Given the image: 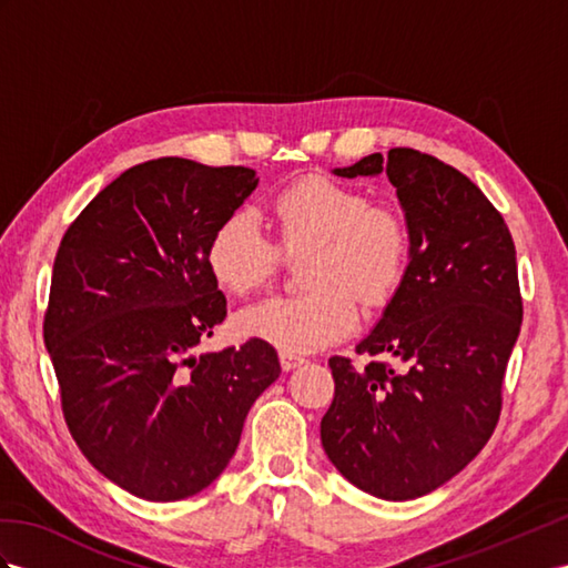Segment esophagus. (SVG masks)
Returning a JSON list of instances; mask_svg holds the SVG:
<instances>
[{
    "instance_id": "34e87169",
    "label": "esophagus",
    "mask_w": 568,
    "mask_h": 568,
    "mask_svg": "<svg viewBox=\"0 0 568 568\" xmlns=\"http://www.w3.org/2000/svg\"><path fill=\"white\" fill-rule=\"evenodd\" d=\"M278 359H281V367H283V372H293V369H297V367H302V365H304V357L293 355V353H281V355H278Z\"/></svg>"
}]
</instances>
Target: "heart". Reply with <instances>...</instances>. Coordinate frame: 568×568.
<instances>
[{
    "label": "heart",
    "instance_id": "heart-1",
    "mask_svg": "<svg viewBox=\"0 0 568 568\" xmlns=\"http://www.w3.org/2000/svg\"><path fill=\"white\" fill-rule=\"evenodd\" d=\"M271 221L285 252L312 250L302 278L310 290L271 297L235 316V331L278 347L312 353L345 338L357 326V298L379 307L396 295L410 264V227L386 203H372L359 189L326 178H307L281 189ZM278 264V250L256 217L232 211L211 232L206 268L227 295H250Z\"/></svg>",
    "mask_w": 568,
    "mask_h": 568
}]
</instances>
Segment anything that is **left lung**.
Returning <instances> with one entry per match:
<instances>
[{
    "label": "left lung",
    "instance_id": "1",
    "mask_svg": "<svg viewBox=\"0 0 568 568\" xmlns=\"http://www.w3.org/2000/svg\"><path fill=\"white\" fill-rule=\"evenodd\" d=\"M396 186L410 227L408 273L357 353L396 357L357 372L331 357L336 396L322 419L328 460L388 501L425 497L468 465L499 423L523 300L501 213L465 178L415 149L372 153L338 178Z\"/></svg>",
    "mask_w": 568,
    "mask_h": 568
}]
</instances>
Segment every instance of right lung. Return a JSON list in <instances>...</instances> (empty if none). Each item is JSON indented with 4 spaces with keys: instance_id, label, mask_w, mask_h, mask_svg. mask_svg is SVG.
<instances>
[{
    "instance_id": "right-lung-1",
    "label": "right lung",
    "mask_w": 568,
    "mask_h": 568,
    "mask_svg": "<svg viewBox=\"0 0 568 568\" xmlns=\"http://www.w3.org/2000/svg\"><path fill=\"white\" fill-rule=\"evenodd\" d=\"M256 184L250 168L149 160L110 182L57 250L42 333L67 427L134 497L178 501L209 487L281 376L261 341L194 355L227 314L209 237Z\"/></svg>"
}]
</instances>
